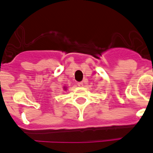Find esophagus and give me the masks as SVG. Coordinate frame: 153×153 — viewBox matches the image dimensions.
Masks as SVG:
<instances>
[{
	"label": "esophagus",
	"mask_w": 153,
	"mask_h": 153,
	"mask_svg": "<svg viewBox=\"0 0 153 153\" xmlns=\"http://www.w3.org/2000/svg\"><path fill=\"white\" fill-rule=\"evenodd\" d=\"M82 85H83V83H82V82H78V86H79V87H82Z\"/></svg>",
	"instance_id": "34e87169"
}]
</instances>
